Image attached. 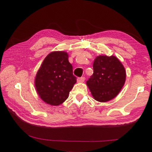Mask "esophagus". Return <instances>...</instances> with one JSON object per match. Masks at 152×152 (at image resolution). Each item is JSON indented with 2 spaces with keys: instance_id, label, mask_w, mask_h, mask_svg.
Returning <instances> with one entry per match:
<instances>
[{
  "instance_id": "obj_1",
  "label": "esophagus",
  "mask_w": 152,
  "mask_h": 152,
  "mask_svg": "<svg viewBox=\"0 0 152 152\" xmlns=\"http://www.w3.org/2000/svg\"><path fill=\"white\" fill-rule=\"evenodd\" d=\"M84 80H85L84 77H80V78H78L77 81H78V82H84Z\"/></svg>"
}]
</instances>
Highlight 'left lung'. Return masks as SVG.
<instances>
[{"instance_id":"left-lung-1","label":"left lung","mask_w":152,"mask_h":152,"mask_svg":"<svg viewBox=\"0 0 152 152\" xmlns=\"http://www.w3.org/2000/svg\"><path fill=\"white\" fill-rule=\"evenodd\" d=\"M93 74L86 85L94 99L99 102L109 101L117 96L124 85V66L115 56H99L93 63Z\"/></svg>"}]
</instances>
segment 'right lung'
Masks as SVG:
<instances>
[{
    "label": "right lung",
    "instance_id": "add662e5",
    "mask_svg": "<svg viewBox=\"0 0 152 152\" xmlns=\"http://www.w3.org/2000/svg\"><path fill=\"white\" fill-rule=\"evenodd\" d=\"M76 82L68 53L59 51L46 56L36 74L35 86L43 101L58 106L68 99Z\"/></svg>",
    "mask_w": 152,
    "mask_h": 152
}]
</instances>
